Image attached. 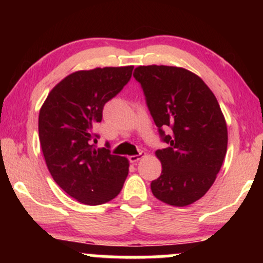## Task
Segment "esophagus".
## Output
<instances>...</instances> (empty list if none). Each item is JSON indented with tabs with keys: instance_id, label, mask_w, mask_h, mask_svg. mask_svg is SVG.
Masks as SVG:
<instances>
[{
	"instance_id": "34e87169",
	"label": "esophagus",
	"mask_w": 263,
	"mask_h": 263,
	"mask_svg": "<svg viewBox=\"0 0 263 263\" xmlns=\"http://www.w3.org/2000/svg\"><path fill=\"white\" fill-rule=\"evenodd\" d=\"M142 155H143V153H138V155H135V156H129V162L131 163H136V162H138L140 161V159L142 158Z\"/></svg>"
}]
</instances>
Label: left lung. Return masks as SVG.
Masks as SVG:
<instances>
[{"label": "left lung", "mask_w": 263, "mask_h": 263, "mask_svg": "<svg viewBox=\"0 0 263 263\" xmlns=\"http://www.w3.org/2000/svg\"><path fill=\"white\" fill-rule=\"evenodd\" d=\"M161 141L157 149L162 173L152 180L157 199L185 206L200 199L224 162L228 128L215 95L198 75L177 66L135 69Z\"/></svg>", "instance_id": "left-lung-1"}]
</instances>
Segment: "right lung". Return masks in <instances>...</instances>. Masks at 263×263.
I'll return each mask as SVG.
<instances>
[{"instance_id": "add662e5", "label": "right lung", "mask_w": 263, "mask_h": 263, "mask_svg": "<svg viewBox=\"0 0 263 263\" xmlns=\"http://www.w3.org/2000/svg\"><path fill=\"white\" fill-rule=\"evenodd\" d=\"M134 66L81 70L63 79L39 111V141L53 179L68 195L87 205L110 201L121 192L128 161L96 148L105 104L131 79Z\"/></svg>"}]
</instances>
